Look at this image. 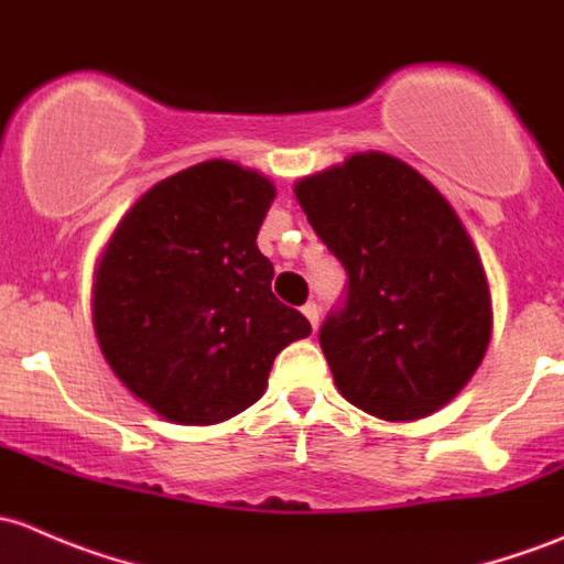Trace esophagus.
I'll return each instance as SVG.
<instances>
[{"instance_id": "esophagus-1", "label": "esophagus", "mask_w": 564, "mask_h": 564, "mask_svg": "<svg viewBox=\"0 0 564 564\" xmlns=\"http://www.w3.org/2000/svg\"><path fill=\"white\" fill-rule=\"evenodd\" d=\"M301 312H304L306 321L312 323V328L317 330V323H321V306H317L315 301H310V304H304V310H301Z\"/></svg>"}]
</instances>
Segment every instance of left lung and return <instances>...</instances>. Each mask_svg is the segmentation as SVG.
<instances>
[{"label":"left lung","mask_w":564,"mask_h":564,"mask_svg":"<svg viewBox=\"0 0 564 564\" xmlns=\"http://www.w3.org/2000/svg\"><path fill=\"white\" fill-rule=\"evenodd\" d=\"M295 200L347 269L345 310L321 328L341 397L417 421L473 380L495 328L491 288L456 208L415 167L350 154L295 182Z\"/></svg>","instance_id":"1"}]
</instances>
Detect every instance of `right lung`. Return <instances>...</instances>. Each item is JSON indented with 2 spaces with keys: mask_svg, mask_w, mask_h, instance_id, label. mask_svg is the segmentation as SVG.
Segmentation results:
<instances>
[{
  "mask_svg": "<svg viewBox=\"0 0 564 564\" xmlns=\"http://www.w3.org/2000/svg\"><path fill=\"white\" fill-rule=\"evenodd\" d=\"M276 197L269 176L206 160L147 189L95 265L91 323L121 386L182 426L252 408L274 358L312 325L271 293L258 230Z\"/></svg>",
  "mask_w": 564,
  "mask_h": 564,
  "instance_id": "right-lung-1",
  "label": "right lung"
}]
</instances>
